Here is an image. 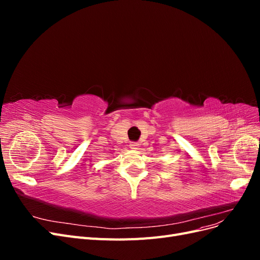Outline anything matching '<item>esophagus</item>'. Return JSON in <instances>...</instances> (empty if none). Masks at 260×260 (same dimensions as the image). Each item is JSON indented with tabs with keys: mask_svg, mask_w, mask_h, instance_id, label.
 Instances as JSON below:
<instances>
[{
	"mask_svg": "<svg viewBox=\"0 0 260 260\" xmlns=\"http://www.w3.org/2000/svg\"><path fill=\"white\" fill-rule=\"evenodd\" d=\"M138 146H139V144H138L137 142H131V143H130V147H131L132 149H137Z\"/></svg>",
	"mask_w": 260,
	"mask_h": 260,
	"instance_id": "esophagus-1",
	"label": "esophagus"
}]
</instances>
